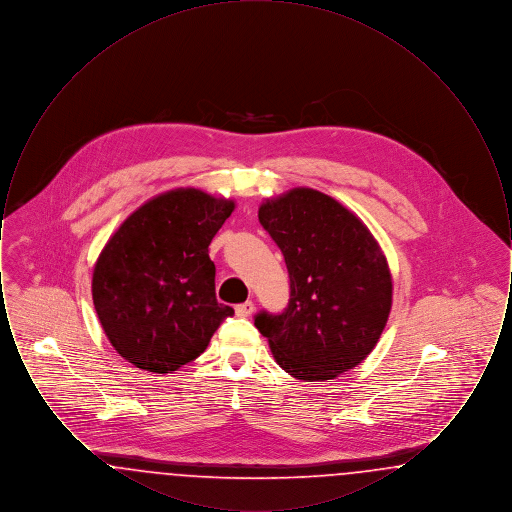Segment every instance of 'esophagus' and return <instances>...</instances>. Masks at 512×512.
<instances>
[{"mask_svg": "<svg viewBox=\"0 0 512 512\" xmlns=\"http://www.w3.org/2000/svg\"><path fill=\"white\" fill-rule=\"evenodd\" d=\"M253 311H255V303L253 301H245V303L236 305V315L238 317H251Z\"/></svg>", "mask_w": 512, "mask_h": 512, "instance_id": "34e87169", "label": "esophagus"}]
</instances>
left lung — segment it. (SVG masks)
<instances>
[{
    "label": "left lung",
    "instance_id": "1",
    "mask_svg": "<svg viewBox=\"0 0 512 512\" xmlns=\"http://www.w3.org/2000/svg\"><path fill=\"white\" fill-rule=\"evenodd\" d=\"M259 222L290 274L284 313L255 317L276 363L297 380L324 382L365 361L390 317L393 284L363 220L330 195L293 188L267 199Z\"/></svg>",
    "mask_w": 512,
    "mask_h": 512
}]
</instances>
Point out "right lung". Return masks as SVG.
<instances>
[{
  "label": "right lung",
  "instance_id": "1",
  "mask_svg": "<svg viewBox=\"0 0 512 512\" xmlns=\"http://www.w3.org/2000/svg\"><path fill=\"white\" fill-rule=\"evenodd\" d=\"M234 201L195 188L136 209L99 253L92 297L105 336L128 363L167 374L197 359L234 309L215 295L209 244Z\"/></svg>",
  "mask_w": 512,
  "mask_h": 512
}]
</instances>
